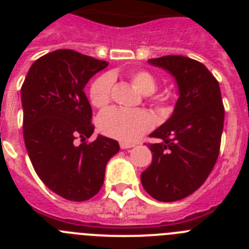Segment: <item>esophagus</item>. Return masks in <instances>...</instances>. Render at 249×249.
<instances>
[{
	"instance_id": "34e87169",
	"label": "esophagus",
	"mask_w": 249,
	"mask_h": 249,
	"mask_svg": "<svg viewBox=\"0 0 249 249\" xmlns=\"http://www.w3.org/2000/svg\"><path fill=\"white\" fill-rule=\"evenodd\" d=\"M120 146H121V148H122V149H128V148H132V147H135V144L127 143V142H121Z\"/></svg>"
}]
</instances>
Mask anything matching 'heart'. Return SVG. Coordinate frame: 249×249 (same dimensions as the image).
<instances>
[{
    "mask_svg": "<svg viewBox=\"0 0 249 249\" xmlns=\"http://www.w3.org/2000/svg\"><path fill=\"white\" fill-rule=\"evenodd\" d=\"M131 81L136 89L144 96L152 94L157 89V81L147 71H138L131 76ZM113 78L111 74H103L94 81L89 89V98L94 107L103 108L111 101V91ZM167 92L156 97L157 102L167 101ZM98 128L103 135L116 138L122 142H132L142 136L153 126L151 114L142 109L108 108L98 116Z\"/></svg>",
    "mask_w": 249,
    "mask_h": 249,
    "instance_id": "heart-1",
    "label": "heart"
}]
</instances>
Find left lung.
Masks as SVG:
<instances>
[{"label": "left lung", "mask_w": 249, "mask_h": 249, "mask_svg": "<svg viewBox=\"0 0 249 249\" xmlns=\"http://www.w3.org/2000/svg\"><path fill=\"white\" fill-rule=\"evenodd\" d=\"M175 78L178 100L172 116L151 137L152 163L141 175L151 197L173 202L192 195L206 181L218 158L224 108L219 83L203 63L184 56L148 59Z\"/></svg>", "instance_id": "8db88e82"}]
</instances>
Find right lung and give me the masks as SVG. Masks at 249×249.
<instances>
[{
  "mask_svg": "<svg viewBox=\"0 0 249 249\" xmlns=\"http://www.w3.org/2000/svg\"><path fill=\"white\" fill-rule=\"evenodd\" d=\"M107 66L72 50H57L35 61L22 85L23 137L32 166L52 192L68 201L97 195L106 164L120 151L117 141L101 135L91 143L74 142L93 133L83 89Z\"/></svg>",
  "mask_w": 249,
  "mask_h": 249,
  "instance_id": "obj_1",
  "label": "right lung"
}]
</instances>
